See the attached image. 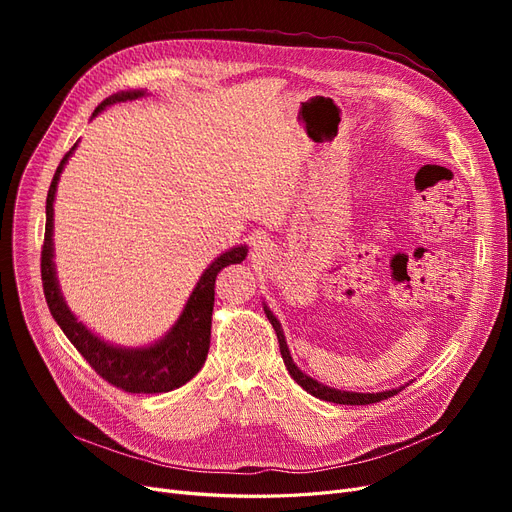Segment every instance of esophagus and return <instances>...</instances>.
<instances>
[{"label": "esophagus", "instance_id": "34e87169", "mask_svg": "<svg viewBox=\"0 0 512 512\" xmlns=\"http://www.w3.org/2000/svg\"><path fill=\"white\" fill-rule=\"evenodd\" d=\"M265 245H267V242H263V240H261V236H259V238L255 240V251H257V249H259V251H261V249L265 251Z\"/></svg>", "mask_w": 512, "mask_h": 512}]
</instances>
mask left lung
Returning <instances> with one entry per match:
<instances>
[{
  "label": "left lung",
  "mask_w": 512,
  "mask_h": 512,
  "mask_svg": "<svg viewBox=\"0 0 512 512\" xmlns=\"http://www.w3.org/2000/svg\"><path fill=\"white\" fill-rule=\"evenodd\" d=\"M265 315H267V319H270V324L276 330V336H278V342H280V355L284 359V365H286L288 373L292 375V380L297 382L303 390H307L311 396L328 400V402H336V405H371V402L386 400V398L400 392V390H388V392H378V394H359V392H344V390L328 388L324 384L315 382L313 378H309V375H305L297 365L292 363V357L288 353V346H286V340H284V334H282V328H280V321L274 317V313L270 309H265Z\"/></svg>",
  "instance_id": "1"
}]
</instances>
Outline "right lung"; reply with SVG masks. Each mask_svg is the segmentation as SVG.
<instances>
[{
  "instance_id": "obj_1",
  "label": "right lung",
  "mask_w": 512,
  "mask_h": 512,
  "mask_svg": "<svg viewBox=\"0 0 512 512\" xmlns=\"http://www.w3.org/2000/svg\"><path fill=\"white\" fill-rule=\"evenodd\" d=\"M143 91H128L116 93L112 97L103 99L97 107L95 114H99L103 107L114 105L120 101H132L141 97ZM93 114V116H95ZM76 145L62 157L60 166L53 174V180L47 191V205H45V238L41 247V280L47 307L58 321V326L66 334V338L74 344L76 351L85 357V361L97 371V375L124 392L130 394H157V392H170L180 388L188 380H193L197 371L203 367L209 351V338H211V313H213V297H215V278L232 263H240L247 257V247H236L215 259L207 270L203 272L199 284L195 286L191 299H188L180 319L172 332L149 348H116L93 336L76 317L68 311L60 288L56 280V270H53V197H56V186L64 164Z\"/></svg>"
}]
</instances>
